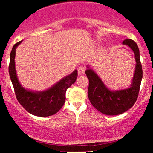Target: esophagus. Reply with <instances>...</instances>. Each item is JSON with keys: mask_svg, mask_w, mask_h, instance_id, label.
Masks as SVG:
<instances>
[{"mask_svg": "<svg viewBox=\"0 0 153 153\" xmlns=\"http://www.w3.org/2000/svg\"><path fill=\"white\" fill-rule=\"evenodd\" d=\"M78 71L79 75L84 74V73H85V68H84L83 67H79L78 69Z\"/></svg>", "mask_w": 153, "mask_h": 153, "instance_id": "1", "label": "esophagus"}]
</instances>
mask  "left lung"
Masks as SVG:
<instances>
[{
  "mask_svg": "<svg viewBox=\"0 0 153 153\" xmlns=\"http://www.w3.org/2000/svg\"><path fill=\"white\" fill-rule=\"evenodd\" d=\"M122 44L132 50L136 61L134 75L129 87L117 91L111 90L90 66L87 65L88 69L85 71L89 80L88 99L96 109L106 115H118L131 108L137 99L143 78V69L137 45L131 39H125Z\"/></svg>",
  "mask_w": 153,
  "mask_h": 153,
  "instance_id": "obj_1",
  "label": "left lung"
}]
</instances>
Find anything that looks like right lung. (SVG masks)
<instances>
[{
  "label": "right lung",
  "instance_id": "1",
  "mask_svg": "<svg viewBox=\"0 0 153 153\" xmlns=\"http://www.w3.org/2000/svg\"><path fill=\"white\" fill-rule=\"evenodd\" d=\"M22 42V40L13 45L10 52L8 67L16 99L20 104L31 114L41 117L54 115L59 111L65 103L66 91L76 80L78 71L75 70L47 90L34 91L25 88L19 82L15 65L16 49Z\"/></svg>",
  "mask_w": 153,
  "mask_h": 153
}]
</instances>
